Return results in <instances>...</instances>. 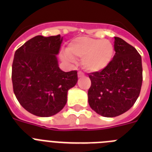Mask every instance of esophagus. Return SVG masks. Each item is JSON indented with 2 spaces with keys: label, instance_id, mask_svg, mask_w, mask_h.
<instances>
[{
  "label": "esophagus",
  "instance_id": "34e87169",
  "mask_svg": "<svg viewBox=\"0 0 152 152\" xmlns=\"http://www.w3.org/2000/svg\"><path fill=\"white\" fill-rule=\"evenodd\" d=\"M77 76H78V77H83L84 76V75L81 72H78V73H77Z\"/></svg>",
  "mask_w": 152,
  "mask_h": 152
}]
</instances>
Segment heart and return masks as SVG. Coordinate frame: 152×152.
Instances as JSON below:
<instances>
[{
  "label": "heart",
  "instance_id": "1",
  "mask_svg": "<svg viewBox=\"0 0 152 152\" xmlns=\"http://www.w3.org/2000/svg\"><path fill=\"white\" fill-rule=\"evenodd\" d=\"M67 54L62 56L66 61L73 62L75 58H82L81 64L91 73L100 72L110 64L114 56V46L107 39H99L88 36H79L70 42Z\"/></svg>",
  "mask_w": 152,
  "mask_h": 152
}]
</instances>
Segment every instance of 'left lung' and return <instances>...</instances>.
<instances>
[{"instance_id":"obj_1","label":"left lung","mask_w":152,"mask_h":152,"mask_svg":"<svg viewBox=\"0 0 152 152\" xmlns=\"http://www.w3.org/2000/svg\"><path fill=\"white\" fill-rule=\"evenodd\" d=\"M115 56L107 68L90 74L88 103L97 114L115 117L135 103L142 84V57L133 46L119 37L114 41Z\"/></svg>"}]
</instances>
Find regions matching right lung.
I'll use <instances>...</instances> for the list:
<instances>
[{"instance_id":"right-lung-1","label":"right lung","mask_w":152,"mask_h":152,"mask_svg":"<svg viewBox=\"0 0 152 152\" xmlns=\"http://www.w3.org/2000/svg\"><path fill=\"white\" fill-rule=\"evenodd\" d=\"M63 37L36 36L15 52L12 65L13 92L19 103L35 116L49 117L64 108L70 88L77 82L76 71L58 66Z\"/></svg>"}]
</instances>
